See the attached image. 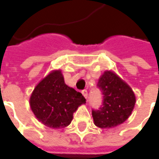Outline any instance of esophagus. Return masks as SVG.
Wrapping results in <instances>:
<instances>
[{"mask_svg":"<svg viewBox=\"0 0 159 159\" xmlns=\"http://www.w3.org/2000/svg\"><path fill=\"white\" fill-rule=\"evenodd\" d=\"M82 95H84V97H85V98H88V91H87L86 89L82 90Z\"/></svg>","mask_w":159,"mask_h":159,"instance_id":"1","label":"esophagus"}]
</instances>
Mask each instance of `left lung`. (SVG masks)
Returning a JSON list of instances; mask_svg holds the SVG:
<instances>
[{"instance_id": "8db88e82", "label": "left lung", "mask_w": 159, "mask_h": 159, "mask_svg": "<svg viewBox=\"0 0 159 159\" xmlns=\"http://www.w3.org/2000/svg\"><path fill=\"white\" fill-rule=\"evenodd\" d=\"M102 95V103L98 110H92L95 125L110 128L125 122L135 104V96L131 88L119 77L107 70L97 83Z\"/></svg>"}]
</instances>
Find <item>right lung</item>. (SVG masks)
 Here are the masks:
<instances>
[{
    "instance_id": "add662e5",
    "label": "right lung",
    "mask_w": 159,
    "mask_h": 159,
    "mask_svg": "<svg viewBox=\"0 0 159 159\" xmlns=\"http://www.w3.org/2000/svg\"><path fill=\"white\" fill-rule=\"evenodd\" d=\"M86 102L81 93L64 83L60 70L49 73L34 89L30 106L42 124L52 128L70 125L73 112Z\"/></svg>"
}]
</instances>
